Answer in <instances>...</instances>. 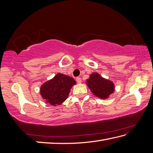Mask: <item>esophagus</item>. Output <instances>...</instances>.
Instances as JSON below:
<instances>
[{"instance_id":"1","label":"esophagus","mask_w":153,"mask_h":153,"mask_svg":"<svg viewBox=\"0 0 153 153\" xmlns=\"http://www.w3.org/2000/svg\"><path fill=\"white\" fill-rule=\"evenodd\" d=\"M76 82L78 83H82V79H81V77H77L76 78Z\"/></svg>"}]
</instances>
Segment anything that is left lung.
Instances as JSON below:
<instances>
[{
    "label": "left lung",
    "instance_id": "1",
    "mask_svg": "<svg viewBox=\"0 0 153 153\" xmlns=\"http://www.w3.org/2000/svg\"><path fill=\"white\" fill-rule=\"evenodd\" d=\"M87 85L97 97L105 99L114 91V85L108 79L103 78L98 73H93L87 79Z\"/></svg>",
    "mask_w": 153,
    "mask_h": 153
}]
</instances>
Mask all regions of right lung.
<instances>
[{
    "instance_id": "1",
    "label": "right lung",
    "mask_w": 153,
    "mask_h": 153,
    "mask_svg": "<svg viewBox=\"0 0 153 153\" xmlns=\"http://www.w3.org/2000/svg\"><path fill=\"white\" fill-rule=\"evenodd\" d=\"M76 83L72 77L62 74H57L53 79L41 86V95L50 105H60L66 100L71 88Z\"/></svg>"
}]
</instances>
